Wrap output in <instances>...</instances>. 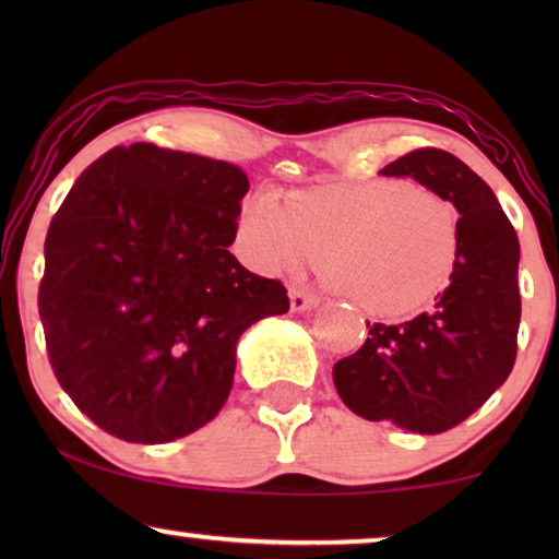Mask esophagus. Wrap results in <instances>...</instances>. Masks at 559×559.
<instances>
[{
  "label": "esophagus",
  "instance_id": "esophagus-1",
  "mask_svg": "<svg viewBox=\"0 0 559 559\" xmlns=\"http://www.w3.org/2000/svg\"><path fill=\"white\" fill-rule=\"evenodd\" d=\"M320 300L318 295L308 293V289H300V287H293L289 289V308H293V312H305V310H312L316 308Z\"/></svg>",
  "mask_w": 559,
  "mask_h": 559
}]
</instances>
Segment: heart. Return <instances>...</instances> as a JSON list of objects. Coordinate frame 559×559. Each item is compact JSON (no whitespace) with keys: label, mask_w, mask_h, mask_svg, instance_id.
Listing matches in <instances>:
<instances>
[{"label":"heart","mask_w":559,"mask_h":559,"mask_svg":"<svg viewBox=\"0 0 559 559\" xmlns=\"http://www.w3.org/2000/svg\"><path fill=\"white\" fill-rule=\"evenodd\" d=\"M239 247L262 270L323 262L325 285L377 318L415 312L453 277L461 216L448 198L404 180L343 182L295 195L249 198Z\"/></svg>","instance_id":"heart-1"}]
</instances>
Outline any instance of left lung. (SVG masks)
<instances>
[{
    "mask_svg": "<svg viewBox=\"0 0 559 559\" xmlns=\"http://www.w3.org/2000/svg\"><path fill=\"white\" fill-rule=\"evenodd\" d=\"M381 175L448 198L461 213V251L432 308L407 323H366L369 338L333 366V381L358 417L438 435L471 417L514 369L519 239L493 190L445 150H412Z\"/></svg>",
    "mask_w": 559,
    "mask_h": 559,
    "instance_id": "obj_1",
    "label": "left lung"
}]
</instances>
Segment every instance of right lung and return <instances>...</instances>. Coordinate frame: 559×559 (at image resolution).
<instances>
[{"label": "right lung", "mask_w": 559, "mask_h": 559, "mask_svg": "<svg viewBox=\"0 0 559 559\" xmlns=\"http://www.w3.org/2000/svg\"><path fill=\"white\" fill-rule=\"evenodd\" d=\"M241 167L150 142L88 165L45 236L37 308L58 384L104 432L157 445L224 407L236 341L289 310L228 247Z\"/></svg>", "instance_id": "add662e5"}]
</instances>
